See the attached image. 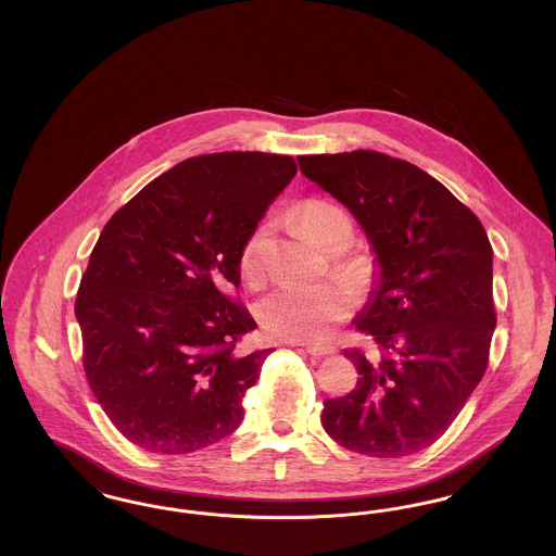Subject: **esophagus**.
Listing matches in <instances>:
<instances>
[{"mask_svg": "<svg viewBox=\"0 0 556 556\" xmlns=\"http://www.w3.org/2000/svg\"><path fill=\"white\" fill-rule=\"evenodd\" d=\"M304 350L311 354V356H317V358H327V356H333L336 354V348L331 345L323 344H306Z\"/></svg>", "mask_w": 556, "mask_h": 556, "instance_id": "1", "label": "esophagus"}]
</instances>
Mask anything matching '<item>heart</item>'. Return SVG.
I'll return each mask as SVG.
<instances>
[{"label": "heart", "mask_w": 556, "mask_h": 556, "mask_svg": "<svg viewBox=\"0 0 556 556\" xmlns=\"http://www.w3.org/2000/svg\"><path fill=\"white\" fill-rule=\"evenodd\" d=\"M300 223L320 245L338 250L350 243L352 227L344 212L329 202L311 200L300 208ZM265 229H256L245 239L239 254V273L245 283L261 286L265 279L263 261ZM338 268L356 286L365 283L367 265L358 258L342 261ZM354 293L342 283L288 286L270 291L256 304V318L270 338L286 342H320L331 336L336 325L350 317Z\"/></svg>", "instance_id": "1"}]
</instances>
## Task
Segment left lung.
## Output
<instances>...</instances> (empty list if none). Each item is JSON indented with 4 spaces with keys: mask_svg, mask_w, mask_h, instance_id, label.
I'll list each match as a JSON object with an SVG mask.
<instances>
[{
    "mask_svg": "<svg viewBox=\"0 0 556 556\" xmlns=\"http://www.w3.org/2000/svg\"><path fill=\"white\" fill-rule=\"evenodd\" d=\"M298 162L356 216L381 266L356 320L375 350H345L361 377L348 396L323 402L320 424L358 454H415L444 435L488 369L490 239L473 212L406 160L354 150Z\"/></svg>",
    "mask_w": 556,
    "mask_h": 556,
    "instance_id": "obj_1",
    "label": "left lung"
}]
</instances>
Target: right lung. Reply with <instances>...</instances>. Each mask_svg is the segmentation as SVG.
Instances as JSON below:
<instances>
[{
	"label": "right lung",
	"instance_id": "1",
	"mask_svg": "<svg viewBox=\"0 0 556 556\" xmlns=\"http://www.w3.org/2000/svg\"><path fill=\"white\" fill-rule=\"evenodd\" d=\"M298 166L291 156L187 159L112 214L80 277L83 369L135 446L187 454L233 433L266 350L233 300L239 254Z\"/></svg>",
	"mask_w": 556,
	"mask_h": 556
}]
</instances>
